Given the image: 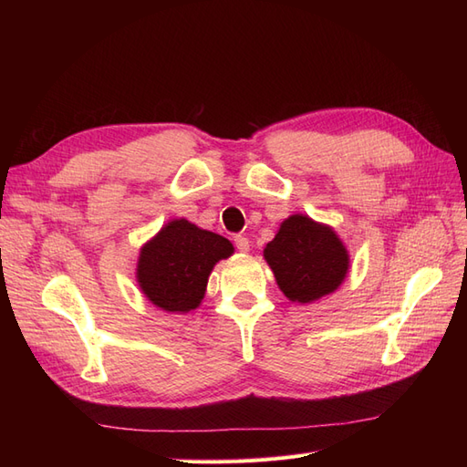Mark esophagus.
<instances>
[{
  "mask_svg": "<svg viewBox=\"0 0 467 467\" xmlns=\"http://www.w3.org/2000/svg\"><path fill=\"white\" fill-rule=\"evenodd\" d=\"M234 244H235L237 251H242V253L249 251V239L245 235H235L234 237Z\"/></svg>",
  "mask_w": 467,
  "mask_h": 467,
  "instance_id": "esophagus-1",
  "label": "esophagus"
}]
</instances>
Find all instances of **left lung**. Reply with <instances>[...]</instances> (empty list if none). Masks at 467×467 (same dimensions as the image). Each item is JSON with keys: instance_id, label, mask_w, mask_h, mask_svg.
Listing matches in <instances>:
<instances>
[{"instance_id": "1", "label": "left lung", "mask_w": 467, "mask_h": 467, "mask_svg": "<svg viewBox=\"0 0 467 467\" xmlns=\"http://www.w3.org/2000/svg\"><path fill=\"white\" fill-rule=\"evenodd\" d=\"M265 261L278 288L292 302L309 304L335 292L348 273V251L333 228L294 214L280 223Z\"/></svg>"}]
</instances>
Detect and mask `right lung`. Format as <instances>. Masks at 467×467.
<instances>
[{"label":"right lung","instance_id":"right-lung-1","mask_svg":"<svg viewBox=\"0 0 467 467\" xmlns=\"http://www.w3.org/2000/svg\"><path fill=\"white\" fill-rule=\"evenodd\" d=\"M232 253L225 237L185 218L171 220L140 249L138 285L153 306L187 314L201 306L212 268Z\"/></svg>","mask_w":467,"mask_h":467}]
</instances>
